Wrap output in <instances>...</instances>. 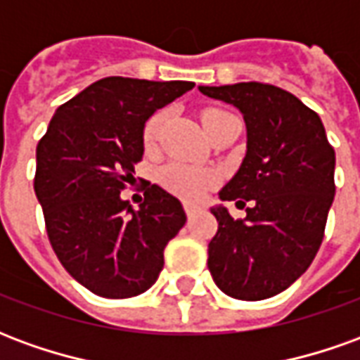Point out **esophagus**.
Masks as SVG:
<instances>
[{
	"instance_id": "obj_1",
	"label": "esophagus",
	"mask_w": 360,
	"mask_h": 360,
	"mask_svg": "<svg viewBox=\"0 0 360 360\" xmlns=\"http://www.w3.org/2000/svg\"><path fill=\"white\" fill-rule=\"evenodd\" d=\"M198 210H200V208H198V206H195V204H185V212H187V218L188 219L193 218V216H195V214Z\"/></svg>"
}]
</instances>
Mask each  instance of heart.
<instances>
[{
    "label": "heart",
    "instance_id": "1",
    "mask_svg": "<svg viewBox=\"0 0 360 360\" xmlns=\"http://www.w3.org/2000/svg\"><path fill=\"white\" fill-rule=\"evenodd\" d=\"M229 115L226 111L221 110H208L202 113V123L204 127L210 125L212 121ZM164 123V111H158L152 117L148 119V123L144 127V144L146 148H152L158 141V134ZM160 181L165 188H169L172 193H175L181 198H187V200H200L216 183V175L212 169L206 167H195V165L179 164V162H173L167 164L160 172Z\"/></svg>",
    "mask_w": 360,
    "mask_h": 360
}]
</instances>
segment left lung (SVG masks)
Wrapping results in <instances>:
<instances>
[{
  "instance_id": "left-lung-1",
  "label": "left lung",
  "mask_w": 360,
  "mask_h": 360,
  "mask_svg": "<svg viewBox=\"0 0 360 360\" xmlns=\"http://www.w3.org/2000/svg\"><path fill=\"white\" fill-rule=\"evenodd\" d=\"M198 90L233 103L247 125V154L219 198L250 208L243 219L221 204L212 208L218 231L208 270L229 297L262 301L285 291L316 257L335 195V152L316 111L287 90L264 82Z\"/></svg>"
}]
</instances>
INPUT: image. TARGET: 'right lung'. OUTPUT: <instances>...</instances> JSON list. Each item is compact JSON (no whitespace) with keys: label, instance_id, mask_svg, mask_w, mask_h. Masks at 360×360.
I'll return each mask as SVG.
<instances>
[{"label":"right lung","instance_id":"obj_1","mask_svg":"<svg viewBox=\"0 0 360 360\" xmlns=\"http://www.w3.org/2000/svg\"><path fill=\"white\" fill-rule=\"evenodd\" d=\"M193 86L105 77L59 105L36 146L34 193L51 249L94 295L127 299L150 289L165 245L187 221L179 200L158 185L148 183L139 208L121 191L133 185L146 121Z\"/></svg>","mask_w":360,"mask_h":360}]
</instances>
